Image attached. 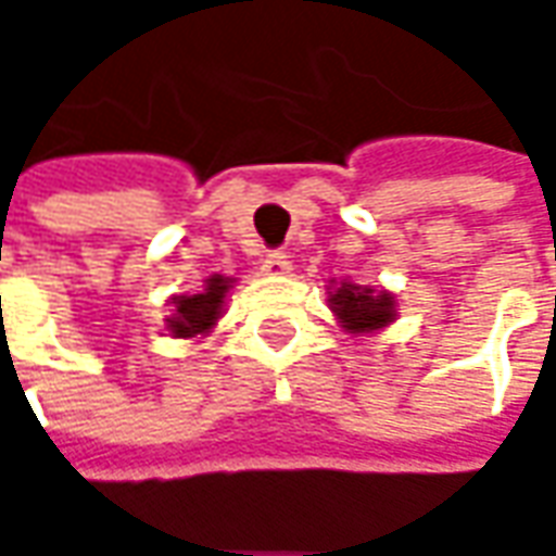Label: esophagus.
<instances>
[{"mask_svg": "<svg viewBox=\"0 0 556 556\" xmlns=\"http://www.w3.org/2000/svg\"><path fill=\"white\" fill-rule=\"evenodd\" d=\"M263 271L265 275H288L291 271V260L281 250H271V253H265Z\"/></svg>", "mask_w": 556, "mask_h": 556, "instance_id": "obj_1", "label": "esophagus"}]
</instances>
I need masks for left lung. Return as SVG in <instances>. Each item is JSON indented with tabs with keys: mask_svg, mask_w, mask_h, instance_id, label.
I'll use <instances>...</instances> for the list:
<instances>
[{
	"mask_svg": "<svg viewBox=\"0 0 556 556\" xmlns=\"http://www.w3.org/2000/svg\"><path fill=\"white\" fill-rule=\"evenodd\" d=\"M331 309L338 313V319L344 321L350 334L356 331H375L381 325L394 319V296L372 288H356V285H341L331 293Z\"/></svg>",
	"mask_w": 556,
	"mask_h": 556,
	"instance_id": "1",
	"label": "left lung"
}]
</instances>
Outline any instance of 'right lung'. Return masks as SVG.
<instances>
[{"label": "right lung", "instance_id": "add662e5", "mask_svg": "<svg viewBox=\"0 0 556 556\" xmlns=\"http://www.w3.org/2000/svg\"><path fill=\"white\" fill-rule=\"evenodd\" d=\"M228 278L215 275L206 281V291L190 293V296H175V316L168 319V328L175 338H193L208 331L225 303V291H228Z\"/></svg>", "mask_w": 556, "mask_h": 556}]
</instances>
